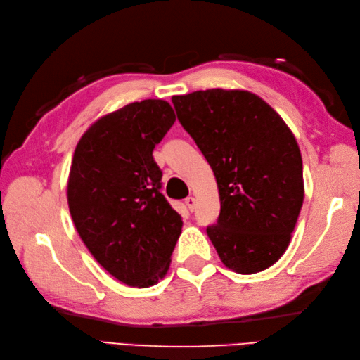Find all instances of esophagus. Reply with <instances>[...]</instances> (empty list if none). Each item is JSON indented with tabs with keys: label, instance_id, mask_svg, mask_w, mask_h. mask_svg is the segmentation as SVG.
<instances>
[{
	"label": "esophagus",
	"instance_id": "obj_1",
	"mask_svg": "<svg viewBox=\"0 0 360 360\" xmlns=\"http://www.w3.org/2000/svg\"><path fill=\"white\" fill-rule=\"evenodd\" d=\"M184 204H186L189 212H193L195 210V205H197V200H195L193 197H188L186 200H184Z\"/></svg>",
	"mask_w": 360,
	"mask_h": 360
}]
</instances>
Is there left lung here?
Here are the masks:
<instances>
[{"mask_svg":"<svg viewBox=\"0 0 360 360\" xmlns=\"http://www.w3.org/2000/svg\"><path fill=\"white\" fill-rule=\"evenodd\" d=\"M172 103L216 177L221 213L207 236L217 255L240 275L274 266L290 245L304 195L291 129L246 90L193 91L172 96Z\"/></svg>","mask_w":360,"mask_h":360,"instance_id":"8db88e82","label":"left lung"}]
</instances>
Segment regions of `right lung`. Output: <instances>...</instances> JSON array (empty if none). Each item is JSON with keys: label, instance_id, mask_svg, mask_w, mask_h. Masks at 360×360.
<instances>
[{"label": "right lung", "instance_id": "1", "mask_svg": "<svg viewBox=\"0 0 360 360\" xmlns=\"http://www.w3.org/2000/svg\"><path fill=\"white\" fill-rule=\"evenodd\" d=\"M174 122L167 101L129 103L96 120L73 153L68 202L76 231L97 263L129 287L158 284L181 234L153 159Z\"/></svg>", "mask_w": 360, "mask_h": 360}]
</instances>
